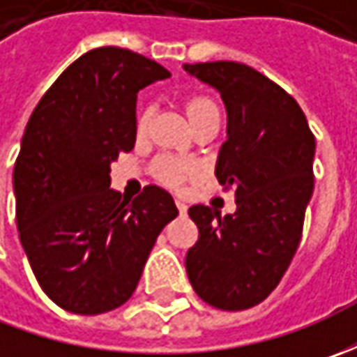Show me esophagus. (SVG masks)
I'll use <instances>...</instances> for the list:
<instances>
[{
	"instance_id": "obj_1",
	"label": "esophagus",
	"mask_w": 357,
	"mask_h": 357,
	"mask_svg": "<svg viewBox=\"0 0 357 357\" xmlns=\"http://www.w3.org/2000/svg\"><path fill=\"white\" fill-rule=\"evenodd\" d=\"M176 208H178V213L185 214L186 213V204L185 200H176Z\"/></svg>"
}]
</instances>
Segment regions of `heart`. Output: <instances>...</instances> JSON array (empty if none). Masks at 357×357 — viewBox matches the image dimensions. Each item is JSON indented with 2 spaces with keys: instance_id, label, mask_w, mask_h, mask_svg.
<instances>
[{
  "instance_id": "heart-1",
  "label": "heart",
  "mask_w": 357,
  "mask_h": 357,
  "mask_svg": "<svg viewBox=\"0 0 357 357\" xmlns=\"http://www.w3.org/2000/svg\"><path fill=\"white\" fill-rule=\"evenodd\" d=\"M151 115H153L151 109H144L143 113H141V117H139V130H146L149 123H151ZM186 115L190 119V123H195V121H199L202 117L220 115V113H218L216 103H213L211 99L197 97V99H190L188 105H186ZM157 172L162 181H167L171 185H181L186 176H190L195 172V165L178 157H162L158 158Z\"/></svg>"
}]
</instances>
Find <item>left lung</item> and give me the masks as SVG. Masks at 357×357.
<instances>
[{
  "label": "left lung",
  "mask_w": 357,
  "mask_h": 357,
  "mask_svg": "<svg viewBox=\"0 0 357 357\" xmlns=\"http://www.w3.org/2000/svg\"><path fill=\"white\" fill-rule=\"evenodd\" d=\"M227 107V141L214 174L234 188L236 211L188 208L199 240L186 252L195 292L214 308L260 304L278 286L302 238L314 192L316 139L300 105L274 81L236 61L183 65Z\"/></svg>",
  "instance_id": "8db88e82"
}]
</instances>
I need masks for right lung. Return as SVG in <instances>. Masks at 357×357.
Listing matches in <instances>:
<instances>
[{"label": "right lung", "instance_id": "right-lung-1", "mask_svg": "<svg viewBox=\"0 0 357 357\" xmlns=\"http://www.w3.org/2000/svg\"><path fill=\"white\" fill-rule=\"evenodd\" d=\"M167 77L129 49H93L57 77L25 127L13 169L21 246L43 292L67 312L123 306L178 214L157 185L132 200L109 188L111 162L135 146L137 93Z\"/></svg>", "mask_w": 357, "mask_h": 357}]
</instances>
